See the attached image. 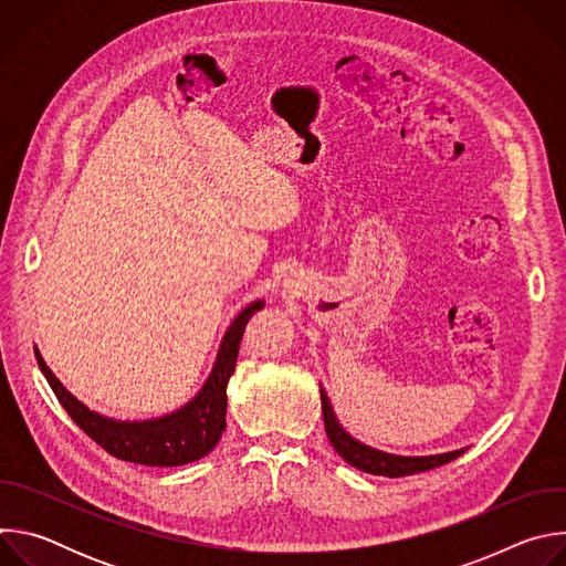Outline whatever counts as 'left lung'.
<instances>
[{
  "instance_id": "obj_1",
  "label": "left lung",
  "mask_w": 566,
  "mask_h": 566,
  "mask_svg": "<svg viewBox=\"0 0 566 566\" xmlns=\"http://www.w3.org/2000/svg\"><path fill=\"white\" fill-rule=\"evenodd\" d=\"M319 400H322V417H325V430L327 437L334 446V450L354 468L369 472V474H382V476H406V474H415V472H426L432 468H439L448 461H454L457 457H461L468 448H459V450H450V452H439V454H423V457H406V454H391L378 448H371L363 441H358L356 437H352L338 421L332 400L325 391V387L319 385Z\"/></svg>"
}]
</instances>
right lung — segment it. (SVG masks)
Instances as JSON below:
<instances>
[{
	"label": "right lung",
	"instance_id": "obj_1",
	"mask_svg": "<svg viewBox=\"0 0 566 566\" xmlns=\"http://www.w3.org/2000/svg\"><path fill=\"white\" fill-rule=\"evenodd\" d=\"M264 300H255L234 315L221 338L214 365L201 389L188 402H184L181 408L164 417L123 421L90 410L85 402L77 400L46 367L38 347L35 358L69 417L109 454L140 465H184L206 457L219 443L221 432L226 430V387L237 365L239 343L241 336H244L247 322L255 311L264 308Z\"/></svg>",
	"mask_w": 566,
	"mask_h": 566
}]
</instances>
